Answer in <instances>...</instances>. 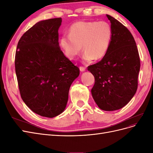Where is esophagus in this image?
I'll list each match as a JSON object with an SVG mask.
<instances>
[{"mask_svg": "<svg viewBox=\"0 0 153 153\" xmlns=\"http://www.w3.org/2000/svg\"><path fill=\"white\" fill-rule=\"evenodd\" d=\"M86 68L84 66H80V71H85Z\"/></svg>", "mask_w": 153, "mask_h": 153, "instance_id": "1", "label": "esophagus"}]
</instances>
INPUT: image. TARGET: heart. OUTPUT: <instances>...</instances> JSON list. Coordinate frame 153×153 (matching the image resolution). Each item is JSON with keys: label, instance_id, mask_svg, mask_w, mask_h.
Instances as JSON below:
<instances>
[{"label": "heart", "instance_id": "1", "mask_svg": "<svg viewBox=\"0 0 153 153\" xmlns=\"http://www.w3.org/2000/svg\"><path fill=\"white\" fill-rule=\"evenodd\" d=\"M112 37V30L106 22H78L69 29V34L61 38V45L66 56L74 59L82 50L83 59L89 62L94 59H102L107 53Z\"/></svg>", "mask_w": 153, "mask_h": 153}]
</instances>
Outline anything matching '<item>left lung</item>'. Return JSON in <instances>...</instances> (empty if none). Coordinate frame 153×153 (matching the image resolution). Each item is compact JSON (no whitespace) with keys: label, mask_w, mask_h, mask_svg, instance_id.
Wrapping results in <instances>:
<instances>
[{"label":"left lung","mask_w":153,"mask_h":153,"mask_svg":"<svg viewBox=\"0 0 153 153\" xmlns=\"http://www.w3.org/2000/svg\"><path fill=\"white\" fill-rule=\"evenodd\" d=\"M112 37L107 53L87 67L94 76L92 98L101 110L113 111L127 105L136 93L140 68L133 36L126 27L108 15Z\"/></svg>","instance_id":"obj_1"}]
</instances>
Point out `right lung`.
<instances>
[{
  "mask_svg": "<svg viewBox=\"0 0 153 153\" xmlns=\"http://www.w3.org/2000/svg\"><path fill=\"white\" fill-rule=\"evenodd\" d=\"M62 18L39 22L21 37L15 71L21 98L34 113L52 118L65 109L69 87L80 74L59 45Z\"/></svg>",
  "mask_w": 153,
  "mask_h": 153,
  "instance_id": "right-lung-1",
  "label": "right lung"
}]
</instances>
